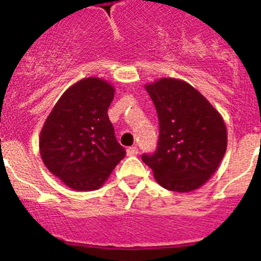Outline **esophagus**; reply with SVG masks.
Returning <instances> with one entry per match:
<instances>
[{"label":"esophagus","instance_id":"esophagus-1","mask_svg":"<svg viewBox=\"0 0 261 261\" xmlns=\"http://www.w3.org/2000/svg\"><path fill=\"white\" fill-rule=\"evenodd\" d=\"M139 149L136 147H130L127 148V155H136L138 154Z\"/></svg>","mask_w":261,"mask_h":261}]
</instances>
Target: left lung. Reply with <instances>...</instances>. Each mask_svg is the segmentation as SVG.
I'll return each instance as SVG.
<instances>
[{"mask_svg": "<svg viewBox=\"0 0 261 261\" xmlns=\"http://www.w3.org/2000/svg\"><path fill=\"white\" fill-rule=\"evenodd\" d=\"M154 103L160 138L154 154L143 155L155 181L187 193L207 181L223 160L228 134L218 109L188 82L160 79L145 85Z\"/></svg>", "mask_w": 261, "mask_h": 261, "instance_id": "8db88e82", "label": "left lung"}]
</instances>
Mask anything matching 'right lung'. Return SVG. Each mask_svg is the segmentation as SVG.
<instances>
[{
	"label": "right lung",
	"instance_id": "1",
	"mask_svg": "<svg viewBox=\"0 0 261 261\" xmlns=\"http://www.w3.org/2000/svg\"><path fill=\"white\" fill-rule=\"evenodd\" d=\"M116 89L99 77L68 87L46 118L40 154L50 172L79 192L100 188L126 149L108 117Z\"/></svg>",
	"mask_w": 261,
	"mask_h": 261
}]
</instances>
